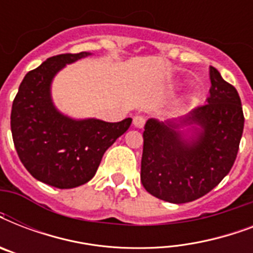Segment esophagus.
<instances>
[{
  "label": "esophagus",
  "mask_w": 253,
  "mask_h": 253,
  "mask_svg": "<svg viewBox=\"0 0 253 253\" xmlns=\"http://www.w3.org/2000/svg\"><path fill=\"white\" fill-rule=\"evenodd\" d=\"M132 123L136 128H143L144 127V123H146V119L143 118L142 115H135L134 119H132Z\"/></svg>",
  "instance_id": "1"
}]
</instances>
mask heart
Wrapping results in <instances>:
<instances>
[{"instance_id": "obj_1", "label": "heart", "mask_w": 253, "mask_h": 253, "mask_svg": "<svg viewBox=\"0 0 253 253\" xmlns=\"http://www.w3.org/2000/svg\"><path fill=\"white\" fill-rule=\"evenodd\" d=\"M192 101H193L192 97H188V98H186V102H192Z\"/></svg>"}]
</instances>
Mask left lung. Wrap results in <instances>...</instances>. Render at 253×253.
Here are the masks:
<instances>
[{"instance_id":"1","label":"left lung","mask_w":253,"mask_h":253,"mask_svg":"<svg viewBox=\"0 0 253 253\" xmlns=\"http://www.w3.org/2000/svg\"><path fill=\"white\" fill-rule=\"evenodd\" d=\"M208 105L160 122L143 132L140 180L147 192L170 204H186L215 188L231 170L244 127L238 90L210 67Z\"/></svg>"}]
</instances>
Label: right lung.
Returning a JSON list of instances; mask_svg holds the SVG:
<instances>
[{
  "mask_svg": "<svg viewBox=\"0 0 253 253\" xmlns=\"http://www.w3.org/2000/svg\"><path fill=\"white\" fill-rule=\"evenodd\" d=\"M90 52L65 53L47 59L30 71L11 107V134L22 164L37 180L59 189H72L94 177L106 150L128 130L132 119L105 122L76 119L53 103L51 85L67 64Z\"/></svg>",
  "mask_w": 253,
  "mask_h": 253,
  "instance_id": "add662e5",
  "label": "right lung"
}]
</instances>
